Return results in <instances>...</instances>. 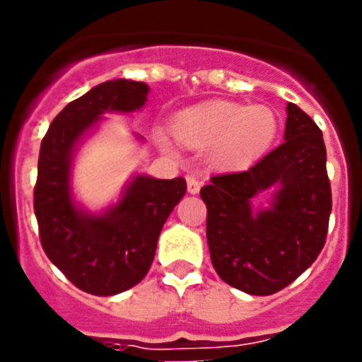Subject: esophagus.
<instances>
[{
	"instance_id": "34e87169",
	"label": "esophagus",
	"mask_w": 362,
	"mask_h": 362,
	"mask_svg": "<svg viewBox=\"0 0 362 362\" xmlns=\"http://www.w3.org/2000/svg\"><path fill=\"white\" fill-rule=\"evenodd\" d=\"M187 190L188 194H192V196H194V194H199L201 181L196 177V175H188L187 177Z\"/></svg>"
}]
</instances>
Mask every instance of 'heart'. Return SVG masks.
<instances>
[{"mask_svg": "<svg viewBox=\"0 0 362 362\" xmlns=\"http://www.w3.org/2000/svg\"><path fill=\"white\" fill-rule=\"evenodd\" d=\"M175 139L192 148L212 145L210 159L223 168H243L257 161L276 141L279 119L268 105L214 99L185 108L172 121Z\"/></svg>", "mask_w": 362, "mask_h": 362, "instance_id": "1", "label": "heart"}]
</instances>
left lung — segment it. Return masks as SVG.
Masks as SVG:
<instances>
[{
    "label": "left lung",
    "mask_w": 362,
    "mask_h": 362,
    "mask_svg": "<svg viewBox=\"0 0 362 362\" xmlns=\"http://www.w3.org/2000/svg\"><path fill=\"white\" fill-rule=\"evenodd\" d=\"M268 189L271 203L255 199ZM206 239L217 276L250 296H270L310 267L325 246L332 212L322 132L286 105L284 143L250 170L214 175L201 188Z\"/></svg>",
    "instance_id": "8db88e82"
}]
</instances>
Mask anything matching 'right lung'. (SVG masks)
Listing matches in <instances>:
<instances>
[{"mask_svg":"<svg viewBox=\"0 0 362 362\" xmlns=\"http://www.w3.org/2000/svg\"><path fill=\"white\" fill-rule=\"evenodd\" d=\"M148 92L143 81L101 83L66 105L41 141L34 188L41 245L66 279L92 296H116L146 276L163 225L187 192L183 177L134 174L119 199L101 212L86 210L74 197L72 165L79 145L107 114L141 110ZM136 139L143 141L137 134Z\"/></svg>","mask_w":362,"mask_h":362,"instance_id":"1","label":"right lung"}]
</instances>
